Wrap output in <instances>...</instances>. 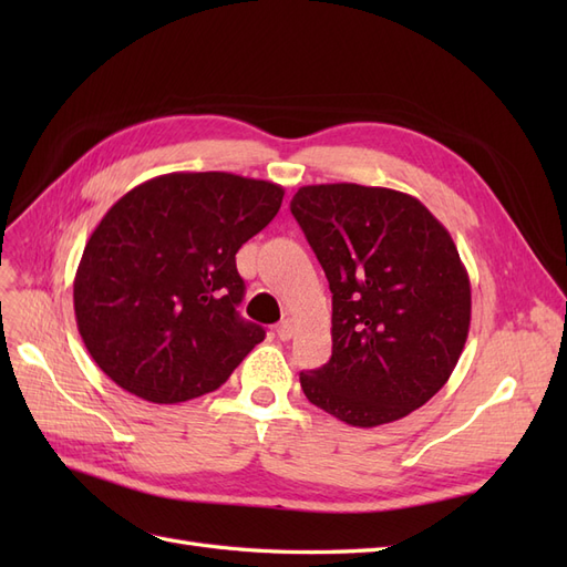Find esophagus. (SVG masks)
Listing matches in <instances>:
<instances>
[{
	"instance_id": "34e87169",
	"label": "esophagus",
	"mask_w": 567,
	"mask_h": 567,
	"mask_svg": "<svg viewBox=\"0 0 567 567\" xmlns=\"http://www.w3.org/2000/svg\"><path fill=\"white\" fill-rule=\"evenodd\" d=\"M293 333H296V323L290 321V319H284V321L277 326V336H279L281 340H290V338H293Z\"/></svg>"
}]
</instances>
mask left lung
I'll return each mask as SVG.
<instances>
[{"label":"left lung","mask_w":567,"mask_h":567,"mask_svg":"<svg viewBox=\"0 0 567 567\" xmlns=\"http://www.w3.org/2000/svg\"><path fill=\"white\" fill-rule=\"evenodd\" d=\"M290 213L333 293V352L305 398L357 427L400 421L450 381L471 329V279L425 205L362 184L298 188Z\"/></svg>","instance_id":"8db88e82"}]
</instances>
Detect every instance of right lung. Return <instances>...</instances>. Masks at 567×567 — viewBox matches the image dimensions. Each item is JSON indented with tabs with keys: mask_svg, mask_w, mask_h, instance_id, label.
<instances>
[{
	"mask_svg": "<svg viewBox=\"0 0 567 567\" xmlns=\"http://www.w3.org/2000/svg\"><path fill=\"white\" fill-rule=\"evenodd\" d=\"M284 186L231 173H169L134 186L99 221L75 271L84 348L123 390L177 404L217 390L265 329L236 305V252Z\"/></svg>",
	"mask_w": 567,
	"mask_h": 567,
	"instance_id": "right-lung-1",
	"label": "right lung"
}]
</instances>
